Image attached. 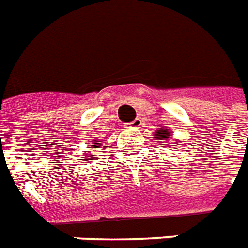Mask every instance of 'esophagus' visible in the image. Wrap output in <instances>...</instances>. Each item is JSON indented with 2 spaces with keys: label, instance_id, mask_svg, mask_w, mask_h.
<instances>
[{
  "label": "esophagus",
  "instance_id": "esophagus-1",
  "mask_svg": "<svg viewBox=\"0 0 248 248\" xmlns=\"http://www.w3.org/2000/svg\"><path fill=\"white\" fill-rule=\"evenodd\" d=\"M128 128H132V129H139V128H141V125H142V123H141V119H135L133 122L129 123L128 124Z\"/></svg>",
  "mask_w": 248,
  "mask_h": 248
}]
</instances>
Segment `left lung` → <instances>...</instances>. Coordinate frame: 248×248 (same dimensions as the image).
Returning <instances> with one entry per match:
<instances>
[{
    "instance_id": "8db88e82",
    "label": "left lung",
    "mask_w": 248,
    "mask_h": 248,
    "mask_svg": "<svg viewBox=\"0 0 248 248\" xmlns=\"http://www.w3.org/2000/svg\"><path fill=\"white\" fill-rule=\"evenodd\" d=\"M171 137V132L169 129L161 128L154 133V140H158V142H165Z\"/></svg>"
}]
</instances>
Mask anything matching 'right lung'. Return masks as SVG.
<instances>
[{"label":"right lung","mask_w":248,"mask_h":248,"mask_svg":"<svg viewBox=\"0 0 248 248\" xmlns=\"http://www.w3.org/2000/svg\"><path fill=\"white\" fill-rule=\"evenodd\" d=\"M91 149H98V148H106V146H103V144H102V141H99V140H96V141H94V142H91L90 145ZM83 158H86L87 162H91L94 161V155L91 154L90 152L87 153V155H83Z\"/></svg>","instance_id":"right-lung-1"}]
</instances>
